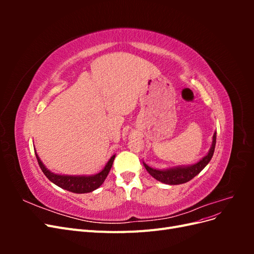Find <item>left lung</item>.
Wrapping results in <instances>:
<instances>
[{
	"label": "left lung",
	"instance_id": "left-lung-1",
	"mask_svg": "<svg viewBox=\"0 0 254 254\" xmlns=\"http://www.w3.org/2000/svg\"><path fill=\"white\" fill-rule=\"evenodd\" d=\"M215 144H216V132H214L213 134L212 145L206 155L201 160H199L197 163L191 165H179L168 167L165 168V170H158V168H152L148 166L145 162H143V164L146 168V171H147L150 174V176H152L156 180L165 184H170V186L182 184L193 179L195 176H197L207 164H209L215 150Z\"/></svg>",
	"mask_w": 254,
	"mask_h": 254
}]
</instances>
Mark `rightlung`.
<instances>
[{
    "mask_svg": "<svg viewBox=\"0 0 254 254\" xmlns=\"http://www.w3.org/2000/svg\"><path fill=\"white\" fill-rule=\"evenodd\" d=\"M36 153V158L38 160V163H39V166L42 170L43 174L48 177V179L52 181L54 184H56L57 187L66 190L68 191H72V193L76 194H84V193H91L94 190L98 189L104 183L105 179L108 176L113 161L115 158V155H113L103 170L95 174V175H79V176H72V175H59L51 172L48 170L47 166H45L42 161L40 160L39 156Z\"/></svg>",
    "mask_w": 254,
    "mask_h": 254,
    "instance_id": "obj_1",
    "label": "right lung"
}]
</instances>
